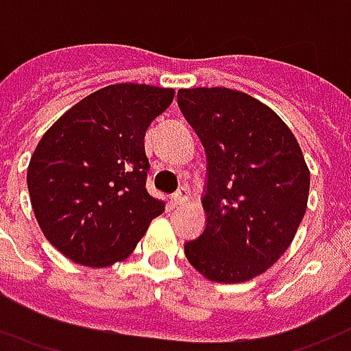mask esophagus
Returning <instances> with one entry per match:
<instances>
[{
  "mask_svg": "<svg viewBox=\"0 0 351 351\" xmlns=\"http://www.w3.org/2000/svg\"><path fill=\"white\" fill-rule=\"evenodd\" d=\"M188 201V191L186 189H180V191H176V193H173V197H171V202H173V206H180V204H184V202Z\"/></svg>",
  "mask_w": 351,
  "mask_h": 351,
  "instance_id": "esophagus-1",
  "label": "esophagus"
}]
</instances>
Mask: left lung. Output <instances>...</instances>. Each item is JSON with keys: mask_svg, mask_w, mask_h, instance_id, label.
<instances>
[{"mask_svg": "<svg viewBox=\"0 0 351 351\" xmlns=\"http://www.w3.org/2000/svg\"><path fill=\"white\" fill-rule=\"evenodd\" d=\"M176 98L206 152V227L184 243L186 258L210 281H249L281 258L305 215L303 152L281 117L245 93L197 87Z\"/></svg>", "mask_w": 351, "mask_h": 351, "instance_id": "left-lung-1", "label": "left lung"}]
</instances>
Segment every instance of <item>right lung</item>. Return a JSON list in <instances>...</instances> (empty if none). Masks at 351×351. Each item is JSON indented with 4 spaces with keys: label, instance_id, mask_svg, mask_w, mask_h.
Instances as JSON below:
<instances>
[{
    "label": "right lung",
    "instance_id": "obj_1",
    "mask_svg": "<svg viewBox=\"0 0 351 351\" xmlns=\"http://www.w3.org/2000/svg\"><path fill=\"white\" fill-rule=\"evenodd\" d=\"M175 90L119 83L85 96L31 156L27 188L51 245L83 266H111L136 249L165 204L147 191L145 134Z\"/></svg>",
    "mask_w": 351,
    "mask_h": 351
}]
</instances>
